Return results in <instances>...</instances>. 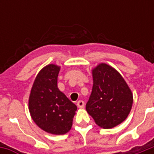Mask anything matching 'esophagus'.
I'll list each match as a JSON object with an SVG mask.
<instances>
[{"instance_id": "34e87169", "label": "esophagus", "mask_w": 154, "mask_h": 154, "mask_svg": "<svg viewBox=\"0 0 154 154\" xmlns=\"http://www.w3.org/2000/svg\"><path fill=\"white\" fill-rule=\"evenodd\" d=\"M84 106H85V103H84L83 100H78L77 101V106L79 108H83Z\"/></svg>"}]
</instances>
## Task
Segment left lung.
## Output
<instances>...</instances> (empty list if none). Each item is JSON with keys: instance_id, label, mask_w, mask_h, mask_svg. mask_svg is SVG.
<instances>
[{"instance_id": "left-lung-1", "label": "left lung", "mask_w": 154, "mask_h": 154, "mask_svg": "<svg viewBox=\"0 0 154 154\" xmlns=\"http://www.w3.org/2000/svg\"><path fill=\"white\" fill-rule=\"evenodd\" d=\"M93 87L86 109L97 125L110 129L122 123L129 116L133 94L125 79L106 63L92 70Z\"/></svg>"}]
</instances>
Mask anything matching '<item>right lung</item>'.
<instances>
[{"mask_svg":"<svg viewBox=\"0 0 154 154\" xmlns=\"http://www.w3.org/2000/svg\"><path fill=\"white\" fill-rule=\"evenodd\" d=\"M60 67L48 64L38 72L29 98L32 119L45 132L64 134L72 128L77 106L57 88Z\"/></svg>","mask_w":154,"mask_h":154,"instance_id":"1","label":"right lung"}]
</instances>
